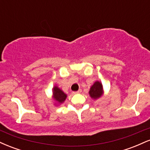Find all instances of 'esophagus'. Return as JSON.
I'll list each match as a JSON object with an SVG mask.
<instances>
[{
  "label": "esophagus",
  "mask_w": 150,
  "mask_h": 150,
  "mask_svg": "<svg viewBox=\"0 0 150 150\" xmlns=\"http://www.w3.org/2000/svg\"><path fill=\"white\" fill-rule=\"evenodd\" d=\"M81 92H82V89H80L79 90L76 91V92H73V94H78V93H80Z\"/></svg>",
  "instance_id": "obj_1"
}]
</instances>
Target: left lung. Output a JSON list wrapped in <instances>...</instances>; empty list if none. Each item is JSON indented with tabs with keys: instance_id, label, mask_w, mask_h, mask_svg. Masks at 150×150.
Here are the masks:
<instances>
[{
	"instance_id": "left-lung-1",
	"label": "left lung",
	"mask_w": 150,
	"mask_h": 150,
	"mask_svg": "<svg viewBox=\"0 0 150 150\" xmlns=\"http://www.w3.org/2000/svg\"><path fill=\"white\" fill-rule=\"evenodd\" d=\"M89 95L92 99H97L102 95L103 87L99 82H95L89 90Z\"/></svg>"
}]
</instances>
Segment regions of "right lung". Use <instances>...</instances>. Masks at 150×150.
<instances>
[{"instance_id": "right-lung-1", "label": "right lung", "mask_w": 150, "mask_h": 150, "mask_svg": "<svg viewBox=\"0 0 150 150\" xmlns=\"http://www.w3.org/2000/svg\"><path fill=\"white\" fill-rule=\"evenodd\" d=\"M53 97L58 101V103H63V101L65 100V98H66V94H65L61 89H60L57 87H54L53 88Z\"/></svg>"}]
</instances>
